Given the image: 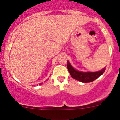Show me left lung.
I'll use <instances>...</instances> for the list:
<instances>
[{
  "instance_id": "left-lung-1",
  "label": "left lung",
  "mask_w": 120,
  "mask_h": 120,
  "mask_svg": "<svg viewBox=\"0 0 120 120\" xmlns=\"http://www.w3.org/2000/svg\"><path fill=\"white\" fill-rule=\"evenodd\" d=\"M67 68L72 78L83 83L94 81L102 75L106 70L105 67L103 70L98 72H81L74 68L68 61H67Z\"/></svg>"
}]
</instances>
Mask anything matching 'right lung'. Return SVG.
<instances>
[{
  "instance_id": "add662e5",
  "label": "right lung",
  "mask_w": 120,
  "mask_h": 120,
  "mask_svg": "<svg viewBox=\"0 0 120 120\" xmlns=\"http://www.w3.org/2000/svg\"><path fill=\"white\" fill-rule=\"evenodd\" d=\"M42 83H39V85H42Z\"/></svg>"
}]
</instances>
